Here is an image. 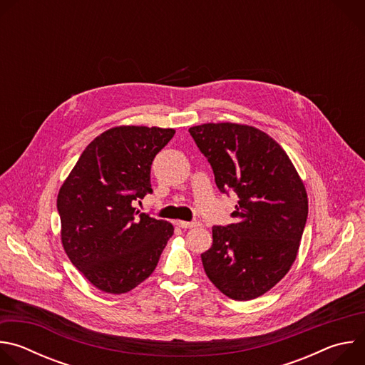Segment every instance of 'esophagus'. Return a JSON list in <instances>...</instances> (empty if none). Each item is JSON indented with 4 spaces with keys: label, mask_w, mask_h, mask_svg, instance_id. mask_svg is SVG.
Listing matches in <instances>:
<instances>
[{
    "label": "esophagus",
    "mask_w": 365,
    "mask_h": 365,
    "mask_svg": "<svg viewBox=\"0 0 365 365\" xmlns=\"http://www.w3.org/2000/svg\"><path fill=\"white\" fill-rule=\"evenodd\" d=\"M199 224L197 222H187V221H178V227H180V228H185V230H187V228H195V227H197Z\"/></svg>",
    "instance_id": "esophagus-1"
}]
</instances>
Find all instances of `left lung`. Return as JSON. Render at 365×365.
I'll return each mask as SVG.
<instances>
[{
	"mask_svg": "<svg viewBox=\"0 0 365 365\" xmlns=\"http://www.w3.org/2000/svg\"><path fill=\"white\" fill-rule=\"evenodd\" d=\"M189 133L218 189L238 196L237 222L214 227L212 245L200 254L205 273L230 299H255L294 263L307 218L306 187L287 153L262 130L206 123Z\"/></svg>",
	"mask_w": 365,
	"mask_h": 365,
	"instance_id": "left-lung-1",
	"label": "left lung"
}]
</instances>
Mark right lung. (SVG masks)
I'll use <instances>...</instances> for the list:
<instances>
[{
	"instance_id": "1",
	"label": "right lung",
	"mask_w": 365,
	"mask_h": 365,
	"mask_svg": "<svg viewBox=\"0 0 365 365\" xmlns=\"http://www.w3.org/2000/svg\"><path fill=\"white\" fill-rule=\"evenodd\" d=\"M173 128L120 125L95 137L58 195L61 240L72 264L96 289L121 294L159 263L173 225L140 214L133 200L151 193L150 169Z\"/></svg>"
}]
</instances>
